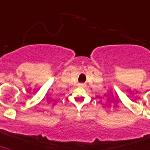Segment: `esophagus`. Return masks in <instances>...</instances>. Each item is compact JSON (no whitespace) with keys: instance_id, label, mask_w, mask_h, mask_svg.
<instances>
[{"instance_id":"34e87169","label":"esophagus","mask_w":150,"mask_h":150,"mask_svg":"<svg viewBox=\"0 0 150 150\" xmlns=\"http://www.w3.org/2000/svg\"><path fill=\"white\" fill-rule=\"evenodd\" d=\"M78 86H81V87H83L84 84L83 83H79V84H78Z\"/></svg>"}]
</instances>
